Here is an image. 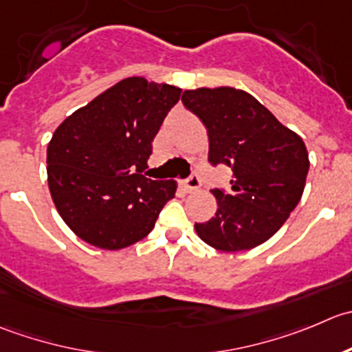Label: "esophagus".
<instances>
[{
	"instance_id": "obj_1",
	"label": "esophagus",
	"mask_w": 352,
	"mask_h": 352,
	"mask_svg": "<svg viewBox=\"0 0 352 352\" xmlns=\"http://www.w3.org/2000/svg\"><path fill=\"white\" fill-rule=\"evenodd\" d=\"M200 184H201L200 176H198L197 173H191L190 177H186V179H184L183 186H184V190H186V191H195V190H198V188H200Z\"/></svg>"
}]
</instances>
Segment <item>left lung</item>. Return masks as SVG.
I'll return each mask as SVG.
<instances>
[{"label": "left lung", "instance_id": "obj_1", "mask_svg": "<svg viewBox=\"0 0 352 352\" xmlns=\"http://www.w3.org/2000/svg\"><path fill=\"white\" fill-rule=\"evenodd\" d=\"M181 100L207 128L208 162L232 169L231 188L212 190L219 208L195 224L197 234L221 252L262 245L301 200L309 169L305 142L243 90H184Z\"/></svg>", "mask_w": 352, "mask_h": 352}]
</instances>
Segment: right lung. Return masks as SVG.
<instances>
[{"mask_svg": "<svg viewBox=\"0 0 352 352\" xmlns=\"http://www.w3.org/2000/svg\"><path fill=\"white\" fill-rule=\"evenodd\" d=\"M181 89L131 76L66 118L47 147V183L59 215L78 238L121 250L154 229L175 198L173 179L142 176L152 142Z\"/></svg>", "mask_w": 352, "mask_h": 352, "instance_id": "right-lung-1", "label": "right lung"}]
</instances>
